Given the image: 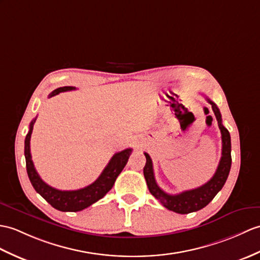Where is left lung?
I'll list each match as a JSON object with an SVG mask.
<instances>
[{
    "label": "left lung",
    "mask_w": 260,
    "mask_h": 260,
    "mask_svg": "<svg viewBox=\"0 0 260 260\" xmlns=\"http://www.w3.org/2000/svg\"><path fill=\"white\" fill-rule=\"evenodd\" d=\"M207 101L210 103V105H212L216 119L217 122H218V127L221 133L222 147L221 157L219 160L218 167H217L214 176L210 178L206 184L202 185L201 187H197L195 189L185 190L177 195L167 194V192L162 190L157 185V183H156L152 158H150V156L147 153H144L145 157H146V164H145L144 167V176L145 179H146L149 192L156 199H158L162 206L177 214H189L192 212H197V210L207 206L217 195V192H218L222 188V186L225 185L229 175V171H231V134H229L227 128L221 123V115L218 107H217L215 103L210 101L209 99H207Z\"/></svg>",
    "instance_id": "left-lung-1"
}]
</instances>
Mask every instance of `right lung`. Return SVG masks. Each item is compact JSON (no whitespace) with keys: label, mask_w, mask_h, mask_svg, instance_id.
Returning a JSON list of instances; mask_svg holds the SVG:
<instances>
[{"label":"right lung","mask_w":260,"mask_h":260,"mask_svg":"<svg viewBox=\"0 0 260 260\" xmlns=\"http://www.w3.org/2000/svg\"><path fill=\"white\" fill-rule=\"evenodd\" d=\"M74 89H76L74 86L58 87L54 89L48 95V98H52V96H55L62 92ZM35 120L36 118H34L29 124V131L25 137V142H24V155H25L26 171L29 182H31L36 192H39L51 206L57 210H61V212H80V210L87 208L90 205L104 197L112 189L117 176L123 171L125 165L127 164L133 149L126 148L114 155L107 166L104 168V171L100 175V177L90 185L76 190H59L47 185L40 177V175L34 167L31 156V148H29V141H31Z\"/></svg>","instance_id":"add662e5"}]
</instances>
